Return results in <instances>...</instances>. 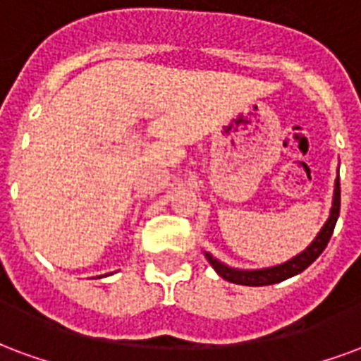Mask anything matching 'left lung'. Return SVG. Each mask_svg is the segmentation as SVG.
Instances as JSON below:
<instances>
[{
    "label": "left lung",
    "instance_id": "8db88e82",
    "mask_svg": "<svg viewBox=\"0 0 361 361\" xmlns=\"http://www.w3.org/2000/svg\"><path fill=\"white\" fill-rule=\"evenodd\" d=\"M338 213H341V180L336 178L335 186V200H333V207H331V215H329L325 227L321 228V233L315 236V240L307 246L300 256H296L290 262H286L277 267H271V269H259V271H236L231 269L227 265L219 264L217 259H213L209 254H206L209 264L213 265V269L219 273V277H223L228 283H235V285H246V286H265V285H275L281 283L288 277L298 275L300 271H304L306 267L314 264L315 259L321 256V252L325 250V246L333 236L335 231L336 219H338Z\"/></svg>",
    "mask_w": 361,
    "mask_h": 361
}]
</instances>
